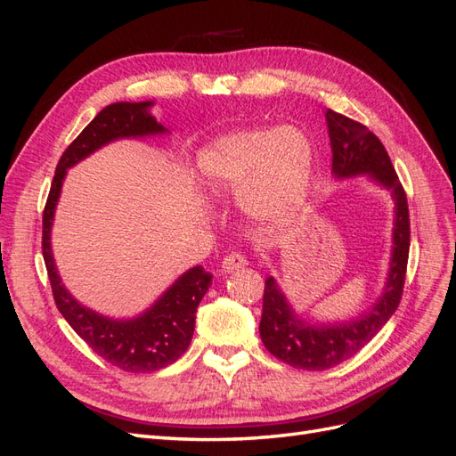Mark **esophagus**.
Wrapping results in <instances>:
<instances>
[{
    "mask_svg": "<svg viewBox=\"0 0 456 456\" xmlns=\"http://www.w3.org/2000/svg\"><path fill=\"white\" fill-rule=\"evenodd\" d=\"M247 265H249V260H247V256H243L240 253H232V255L224 256V260H223V272L224 273L238 272V270L245 268Z\"/></svg>",
    "mask_w": 456,
    "mask_h": 456,
    "instance_id": "obj_1",
    "label": "esophagus"
}]
</instances>
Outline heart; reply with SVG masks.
Listing matches in <instances>:
<instances>
[{"instance_id":"obj_1","label":"heart","mask_w":456,"mask_h":456,"mask_svg":"<svg viewBox=\"0 0 456 456\" xmlns=\"http://www.w3.org/2000/svg\"><path fill=\"white\" fill-rule=\"evenodd\" d=\"M198 167L213 194L238 196L243 215L278 224L306 203L314 144L297 127L243 129L203 146Z\"/></svg>"}]
</instances>
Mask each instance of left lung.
<instances>
[{"label":"left lung","instance_id":"obj_1","mask_svg":"<svg viewBox=\"0 0 456 456\" xmlns=\"http://www.w3.org/2000/svg\"><path fill=\"white\" fill-rule=\"evenodd\" d=\"M337 181L367 176L380 190L390 191L394 201L392 253L382 293L372 305L342 322H312L302 317L273 275H268L262 298L260 338L270 354L295 369L325 370L350 360L390 320L402 298L409 258V207L397 181L388 151L365 126L333 110L325 114Z\"/></svg>","mask_w":456,"mask_h":456}]
</instances>
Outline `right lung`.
<instances>
[{"label": "right lung", "instance_id": "right-lung-1", "mask_svg": "<svg viewBox=\"0 0 456 456\" xmlns=\"http://www.w3.org/2000/svg\"><path fill=\"white\" fill-rule=\"evenodd\" d=\"M154 101L114 102L102 108L62 154L44 211V258L57 308L94 354L127 372H151L171 365L191 342L196 310L209 291L213 273L194 266L165 289L151 305L133 317H110L81 305L68 291L53 256L51 232L68 169L96 150L121 139H148L169 134L151 116Z\"/></svg>", "mask_w": 456, "mask_h": 456}]
</instances>
